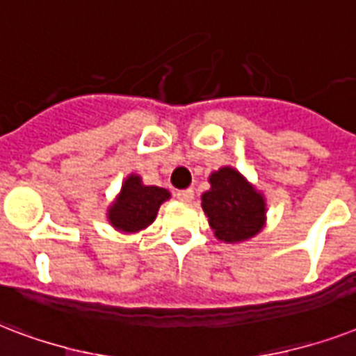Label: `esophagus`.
<instances>
[{"instance_id": "34e87169", "label": "esophagus", "mask_w": 356, "mask_h": 356, "mask_svg": "<svg viewBox=\"0 0 356 356\" xmlns=\"http://www.w3.org/2000/svg\"><path fill=\"white\" fill-rule=\"evenodd\" d=\"M176 198H178V200H181V202H191L193 189H181V191L176 193Z\"/></svg>"}]
</instances>
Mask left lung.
I'll return each instance as SVG.
<instances>
[{
	"label": "left lung",
	"mask_w": 356,
	"mask_h": 356,
	"mask_svg": "<svg viewBox=\"0 0 356 356\" xmlns=\"http://www.w3.org/2000/svg\"><path fill=\"white\" fill-rule=\"evenodd\" d=\"M209 189L202 193V209L213 236L225 243H243L264 230L267 204L238 169L225 165L208 178Z\"/></svg>",
	"instance_id": "8db88e82"
}]
</instances>
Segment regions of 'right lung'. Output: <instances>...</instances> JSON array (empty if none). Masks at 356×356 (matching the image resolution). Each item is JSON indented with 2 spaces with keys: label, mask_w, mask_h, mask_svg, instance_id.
I'll use <instances>...</instances> for the list:
<instances>
[{
  "label": "right lung",
  "mask_w": 356,
  "mask_h": 356,
  "mask_svg": "<svg viewBox=\"0 0 356 356\" xmlns=\"http://www.w3.org/2000/svg\"><path fill=\"white\" fill-rule=\"evenodd\" d=\"M165 187L147 186L139 175H128L120 191L107 208V221L117 232L137 234L156 221L159 206L169 200Z\"/></svg>",
  "instance_id": "obj_1"
}]
</instances>
